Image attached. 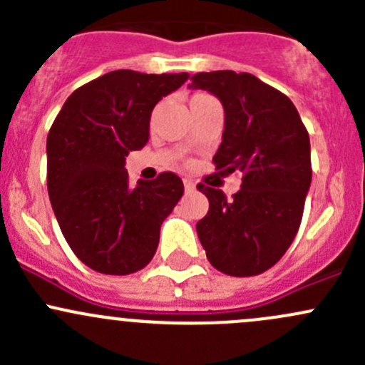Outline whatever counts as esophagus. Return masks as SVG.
Instances as JSON below:
<instances>
[{
    "label": "esophagus",
    "instance_id": "esophagus-1",
    "mask_svg": "<svg viewBox=\"0 0 365 365\" xmlns=\"http://www.w3.org/2000/svg\"><path fill=\"white\" fill-rule=\"evenodd\" d=\"M183 187H185V192H192L194 189H196V185H194L192 180H183Z\"/></svg>",
    "mask_w": 365,
    "mask_h": 365
}]
</instances>
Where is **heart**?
<instances>
[{
  "label": "heart",
  "mask_w": 365,
  "mask_h": 365,
  "mask_svg": "<svg viewBox=\"0 0 365 365\" xmlns=\"http://www.w3.org/2000/svg\"><path fill=\"white\" fill-rule=\"evenodd\" d=\"M194 97H200V95H194Z\"/></svg>",
  "instance_id": "obj_1"
}]
</instances>
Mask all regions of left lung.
I'll list each match as a JSON object with an SVG mask.
<instances>
[{"instance_id":"obj_1","label":"left lung","mask_w":365,"mask_h":365,"mask_svg":"<svg viewBox=\"0 0 365 365\" xmlns=\"http://www.w3.org/2000/svg\"><path fill=\"white\" fill-rule=\"evenodd\" d=\"M189 88L215 95L224 108L217 169L244 175L233 200L197 185L210 203L197 237L217 270L257 275L284 256L300 226L312 178L309 134L293 102L252 73L201 72Z\"/></svg>"}]
</instances>
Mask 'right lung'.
<instances>
[{
  "label": "right lung",
  "instance_id": "1",
  "mask_svg": "<svg viewBox=\"0 0 365 365\" xmlns=\"http://www.w3.org/2000/svg\"><path fill=\"white\" fill-rule=\"evenodd\" d=\"M189 73L114 70L77 88L47 135V190L73 254L93 270L127 275L152 261L160 224L183 196L175 173L130 187L125 157L150 138L162 97Z\"/></svg>",
  "mask_w": 365,
  "mask_h": 365
}]
</instances>
